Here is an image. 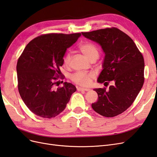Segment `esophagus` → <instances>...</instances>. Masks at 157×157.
Listing matches in <instances>:
<instances>
[{
    "mask_svg": "<svg viewBox=\"0 0 157 157\" xmlns=\"http://www.w3.org/2000/svg\"><path fill=\"white\" fill-rule=\"evenodd\" d=\"M77 90H78V91H89L90 89L89 88H81V87H77Z\"/></svg>",
    "mask_w": 157,
    "mask_h": 157,
    "instance_id": "esophagus-1",
    "label": "esophagus"
}]
</instances>
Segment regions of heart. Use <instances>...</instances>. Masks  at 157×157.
<instances>
[{
    "instance_id": "heart-1",
    "label": "heart",
    "mask_w": 157,
    "mask_h": 157,
    "mask_svg": "<svg viewBox=\"0 0 157 157\" xmlns=\"http://www.w3.org/2000/svg\"><path fill=\"white\" fill-rule=\"evenodd\" d=\"M79 50L91 61L93 59H98L99 56V50L97 46L92 42H86L80 44L78 46ZM71 56L69 53L66 54L63 58V63L65 66H69L71 63ZM94 77L92 73H86L84 72H77L71 76V80L80 86H87L91 82Z\"/></svg>"
}]
</instances>
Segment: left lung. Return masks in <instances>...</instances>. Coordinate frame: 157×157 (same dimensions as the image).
I'll use <instances>...</instances> for the list:
<instances>
[{
  "instance_id": "obj_1",
  "label": "left lung",
  "mask_w": 157,
  "mask_h": 157,
  "mask_svg": "<svg viewBox=\"0 0 157 157\" xmlns=\"http://www.w3.org/2000/svg\"><path fill=\"white\" fill-rule=\"evenodd\" d=\"M100 44L105 53L98 82L113 85L94 90L98 95L94 110L105 117L120 115L134 101L144 83V59L131 38L116 27L82 33Z\"/></svg>"
}]
</instances>
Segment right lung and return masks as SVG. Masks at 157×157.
<instances>
[{
    "instance_id": "obj_1",
    "label": "right lung",
    "mask_w": 157,
    "mask_h": 157,
    "mask_svg": "<svg viewBox=\"0 0 157 157\" xmlns=\"http://www.w3.org/2000/svg\"><path fill=\"white\" fill-rule=\"evenodd\" d=\"M81 33H49L35 38L27 44L17 63V87L23 102L36 115L51 118L66 107L77 88L69 82L59 86L63 77L59 67L67 48ZM63 83V81L61 82Z\"/></svg>"
}]
</instances>
